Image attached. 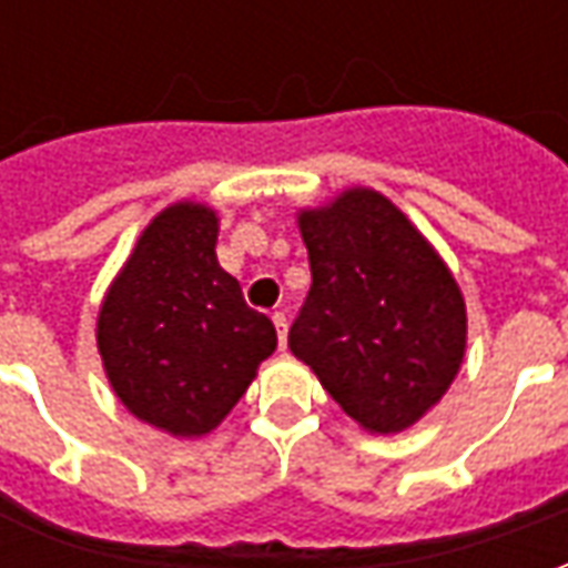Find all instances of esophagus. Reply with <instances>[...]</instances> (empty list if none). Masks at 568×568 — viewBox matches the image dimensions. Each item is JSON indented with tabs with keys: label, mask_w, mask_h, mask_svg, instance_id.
Masks as SVG:
<instances>
[{
	"label": "esophagus",
	"mask_w": 568,
	"mask_h": 568,
	"mask_svg": "<svg viewBox=\"0 0 568 568\" xmlns=\"http://www.w3.org/2000/svg\"><path fill=\"white\" fill-rule=\"evenodd\" d=\"M273 328H276V337H280V346H285V337H288V320L285 313H273Z\"/></svg>",
	"instance_id": "esophagus-1"
}]
</instances>
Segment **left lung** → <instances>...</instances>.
<instances>
[{
    "mask_svg": "<svg viewBox=\"0 0 568 568\" xmlns=\"http://www.w3.org/2000/svg\"><path fill=\"white\" fill-rule=\"evenodd\" d=\"M297 227L313 285L288 349L365 432H405L463 365L468 320L450 267L374 187L301 210Z\"/></svg>",
    "mask_w": 568,
    "mask_h": 568,
    "instance_id": "obj_1",
    "label": "left lung"
}]
</instances>
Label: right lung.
I'll return each mask as SVG.
<instances>
[{
	"instance_id": "1",
	"label": "right lung",
	"mask_w": 568,
	"mask_h": 568,
	"mask_svg": "<svg viewBox=\"0 0 568 568\" xmlns=\"http://www.w3.org/2000/svg\"><path fill=\"white\" fill-rule=\"evenodd\" d=\"M219 215L179 200L158 212L105 292L97 346L130 414L173 438L219 426L276 349L273 322L215 258Z\"/></svg>"
}]
</instances>
